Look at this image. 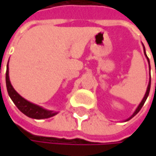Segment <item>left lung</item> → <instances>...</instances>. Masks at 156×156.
<instances>
[{"label": "left lung", "mask_w": 156, "mask_h": 156, "mask_svg": "<svg viewBox=\"0 0 156 156\" xmlns=\"http://www.w3.org/2000/svg\"><path fill=\"white\" fill-rule=\"evenodd\" d=\"M143 45V44H142ZM143 48H144V54H145V55H146V57H147V62H148V63H149V59H148V57L147 56V55H146V52H145V48H144V45H143ZM149 68H150V65H149ZM150 84H151V78L149 79V82H148V85H147V91H146V94H145V95H144V97H143V99H142V101H141V103L139 104V106L137 107V108L135 109V111L134 112V114L131 115V116L129 117V118H128L125 122H128V121H129L130 119H132L133 117L135 116V115L139 112V111L141 110V108H142V106L144 105V103H145V101H146V100H147V96H148V94H149V91H150Z\"/></svg>", "instance_id": "left-lung-1"}]
</instances>
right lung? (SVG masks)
Listing matches in <instances>:
<instances>
[{"label": "right lung", "mask_w": 156, "mask_h": 156, "mask_svg": "<svg viewBox=\"0 0 156 156\" xmlns=\"http://www.w3.org/2000/svg\"><path fill=\"white\" fill-rule=\"evenodd\" d=\"M6 85H7V90H8L9 97L14 101L15 106L18 108V109L22 112L24 115H26L27 116L33 118V119H47V118L54 116L57 114V112L47 110L38 105L34 104L32 102L28 101L23 97H21V95L15 91V88L11 85V82L9 81V63L7 65V72H6Z\"/></svg>", "instance_id": "add662e5"}]
</instances>
